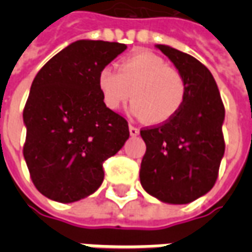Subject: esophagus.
<instances>
[{
    "mask_svg": "<svg viewBox=\"0 0 252 252\" xmlns=\"http://www.w3.org/2000/svg\"><path fill=\"white\" fill-rule=\"evenodd\" d=\"M139 128H136V126H129V133H131V136H137L139 135Z\"/></svg>",
    "mask_w": 252,
    "mask_h": 252,
    "instance_id": "1",
    "label": "esophagus"
}]
</instances>
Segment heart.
<instances>
[{
  "mask_svg": "<svg viewBox=\"0 0 252 252\" xmlns=\"http://www.w3.org/2000/svg\"><path fill=\"white\" fill-rule=\"evenodd\" d=\"M98 88L109 109H119L132 98L131 113L148 124H162L174 117L186 97L182 74L148 51L123 58L119 72L104 67L98 74Z\"/></svg>",
  "mask_w": 252,
  "mask_h": 252,
  "instance_id": "1",
  "label": "heart"
}]
</instances>
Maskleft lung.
Instances as JSON below:
<instances>
[{"mask_svg": "<svg viewBox=\"0 0 252 252\" xmlns=\"http://www.w3.org/2000/svg\"><path fill=\"white\" fill-rule=\"evenodd\" d=\"M182 74L186 97L163 124L140 131L146 154L143 189L166 204H189L213 188L224 157L225 110L216 81L201 62L173 47L157 44Z\"/></svg>", "mask_w": 252, "mask_h": 252, "instance_id": "left-lung-1", "label": "left lung"}]
</instances>
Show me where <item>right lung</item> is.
I'll list each match as a JSON object with an SVG mask.
<instances>
[{
	"label": "right lung",
	"instance_id": "obj_1",
	"mask_svg": "<svg viewBox=\"0 0 252 252\" xmlns=\"http://www.w3.org/2000/svg\"><path fill=\"white\" fill-rule=\"evenodd\" d=\"M121 43L77 40L41 67L25 104L24 158L36 189L68 204L93 194L102 163L129 137L128 123L110 110L99 71L126 51Z\"/></svg>",
	"mask_w": 252,
	"mask_h": 252
}]
</instances>
